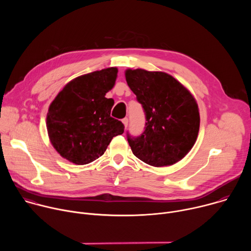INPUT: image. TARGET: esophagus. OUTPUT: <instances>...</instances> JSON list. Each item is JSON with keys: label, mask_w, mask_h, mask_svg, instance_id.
<instances>
[{"label": "esophagus", "mask_w": 251, "mask_h": 251, "mask_svg": "<svg viewBox=\"0 0 251 251\" xmlns=\"http://www.w3.org/2000/svg\"><path fill=\"white\" fill-rule=\"evenodd\" d=\"M122 122H123V124H124L125 128H127V126H128V118H124V119H122Z\"/></svg>", "instance_id": "34e87169"}]
</instances>
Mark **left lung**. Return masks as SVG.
Masks as SVG:
<instances>
[{
  "mask_svg": "<svg viewBox=\"0 0 251 251\" xmlns=\"http://www.w3.org/2000/svg\"><path fill=\"white\" fill-rule=\"evenodd\" d=\"M128 86L145 112V130L127 133L133 154L153 167L171 166L193 148L200 130V112L191 92L162 71L127 69Z\"/></svg>",
  "mask_w": 251,
  "mask_h": 251,
  "instance_id": "left-lung-1",
  "label": "left lung"
}]
</instances>
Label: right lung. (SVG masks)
<instances>
[{"label":"right lung","mask_w":251,"mask_h":251,"mask_svg":"<svg viewBox=\"0 0 251 251\" xmlns=\"http://www.w3.org/2000/svg\"><path fill=\"white\" fill-rule=\"evenodd\" d=\"M118 69L109 67L69 81L51 102L47 115L50 143L58 154L76 165L101 157L112 138L124 132L110 116L114 104L105 95L115 84Z\"/></svg>","instance_id":"right-lung-1"}]
</instances>
